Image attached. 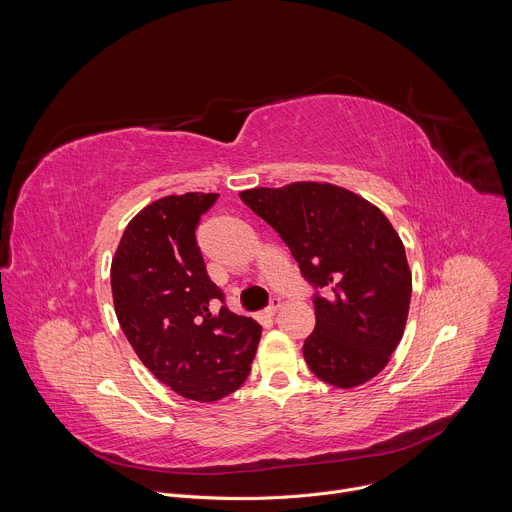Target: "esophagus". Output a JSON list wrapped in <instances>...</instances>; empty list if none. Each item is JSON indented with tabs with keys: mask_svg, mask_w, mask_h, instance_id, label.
Here are the masks:
<instances>
[{
	"mask_svg": "<svg viewBox=\"0 0 512 512\" xmlns=\"http://www.w3.org/2000/svg\"><path fill=\"white\" fill-rule=\"evenodd\" d=\"M279 308H281V300H279V298H273V300H271V304H269V306H267V310H265V314H267V316H275V314H277V310H279Z\"/></svg>",
	"mask_w": 512,
	"mask_h": 512,
	"instance_id": "1",
	"label": "esophagus"
}]
</instances>
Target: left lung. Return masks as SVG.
I'll return each instance as SVG.
<instances>
[{
	"mask_svg": "<svg viewBox=\"0 0 512 512\" xmlns=\"http://www.w3.org/2000/svg\"><path fill=\"white\" fill-rule=\"evenodd\" d=\"M241 200L289 247L314 296L316 328L304 342L310 371L338 389L377 377L403 338L411 269L389 218L328 182L243 190Z\"/></svg>",
	"mask_w": 512,
	"mask_h": 512,
	"instance_id": "8db88e82",
	"label": "left lung"
}]
</instances>
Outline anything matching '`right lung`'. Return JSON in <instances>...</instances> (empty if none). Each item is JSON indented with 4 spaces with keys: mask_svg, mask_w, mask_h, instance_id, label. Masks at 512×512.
<instances>
[{
    "mask_svg": "<svg viewBox=\"0 0 512 512\" xmlns=\"http://www.w3.org/2000/svg\"><path fill=\"white\" fill-rule=\"evenodd\" d=\"M218 194L164 196L139 210L111 261L119 326L139 360L178 395L214 403L237 391L249 371L261 326L221 306L196 245L200 216Z\"/></svg>",
    "mask_w": 512,
    "mask_h": 512,
    "instance_id": "1",
    "label": "right lung"
}]
</instances>
